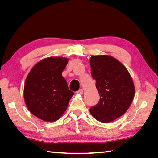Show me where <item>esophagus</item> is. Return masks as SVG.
<instances>
[{"label":"esophagus","mask_w":158,"mask_h":158,"mask_svg":"<svg viewBox=\"0 0 158 158\" xmlns=\"http://www.w3.org/2000/svg\"><path fill=\"white\" fill-rule=\"evenodd\" d=\"M83 92H84V91H83V89H79V90H78V91H77V94H83Z\"/></svg>","instance_id":"obj_1"}]
</instances>
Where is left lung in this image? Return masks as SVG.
I'll return each instance as SVG.
<instances>
[{"label":"left lung","mask_w":158,"mask_h":158,"mask_svg":"<svg viewBox=\"0 0 158 158\" xmlns=\"http://www.w3.org/2000/svg\"><path fill=\"white\" fill-rule=\"evenodd\" d=\"M90 65L100 96L97 104L90 108V113L97 121L109 123L130 107L135 94L133 80L126 68L110 56H91Z\"/></svg>","instance_id":"1"}]
</instances>
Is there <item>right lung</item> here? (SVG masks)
Masks as SVG:
<instances>
[{
    "mask_svg": "<svg viewBox=\"0 0 158 158\" xmlns=\"http://www.w3.org/2000/svg\"><path fill=\"white\" fill-rule=\"evenodd\" d=\"M67 62V58L44 59L34 66L25 79V104L32 114L44 121L60 118L74 94L62 75Z\"/></svg>",
    "mask_w": 158,
    "mask_h": 158,
    "instance_id": "1",
    "label": "right lung"
}]
</instances>
